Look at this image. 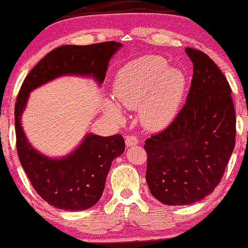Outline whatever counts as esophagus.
I'll use <instances>...</instances> for the list:
<instances>
[{
    "mask_svg": "<svg viewBox=\"0 0 248 248\" xmlns=\"http://www.w3.org/2000/svg\"><path fill=\"white\" fill-rule=\"evenodd\" d=\"M139 139L136 136H127L126 137V145L127 146H133V145H137L139 144Z\"/></svg>",
    "mask_w": 248,
    "mask_h": 248,
    "instance_id": "34e87169",
    "label": "esophagus"
}]
</instances>
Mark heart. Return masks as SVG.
Masks as SVG:
<instances>
[{"mask_svg": "<svg viewBox=\"0 0 248 248\" xmlns=\"http://www.w3.org/2000/svg\"><path fill=\"white\" fill-rule=\"evenodd\" d=\"M113 90L122 106L140 109V118L149 129L160 130L176 117L186 92V78L178 68L168 67L160 56H144L118 72ZM106 108L117 121L124 119L115 103L108 102Z\"/></svg>", "mask_w": 248, "mask_h": 248, "instance_id": "1", "label": "heart"}]
</instances>
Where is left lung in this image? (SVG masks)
Here are the masks:
<instances>
[{
  "instance_id": "8db88e82",
  "label": "left lung",
  "mask_w": 248,
  "mask_h": 248,
  "mask_svg": "<svg viewBox=\"0 0 248 248\" xmlns=\"http://www.w3.org/2000/svg\"><path fill=\"white\" fill-rule=\"evenodd\" d=\"M193 75L186 102L169 126L145 140L146 182L165 205H190L212 193L236 144L231 88L213 59L186 49Z\"/></svg>"
}]
</instances>
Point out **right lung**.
Returning <instances> with one entry per match:
<instances>
[{
    "instance_id": "right-lung-1",
    "label": "right lung",
    "mask_w": 248,
    "mask_h": 248,
    "mask_svg": "<svg viewBox=\"0 0 248 248\" xmlns=\"http://www.w3.org/2000/svg\"><path fill=\"white\" fill-rule=\"evenodd\" d=\"M120 46L115 41L58 46L37 62L21 84L15 106L18 158L36 192L56 208L74 212L95 205L104 191L112 161L124 151V140L120 134L108 137L88 134L68 155L48 158L28 143L21 127L28 96L33 89L61 75L93 77L103 83L109 59Z\"/></svg>"
}]
</instances>
